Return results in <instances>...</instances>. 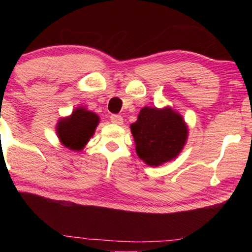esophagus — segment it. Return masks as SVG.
<instances>
[{
    "mask_svg": "<svg viewBox=\"0 0 252 252\" xmlns=\"http://www.w3.org/2000/svg\"><path fill=\"white\" fill-rule=\"evenodd\" d=\"M110 120H111V123L116 124V125H123L124 123V119L122 116H118V115H112L110 117Z\"/></svg>",
    "mask_w": 252,
    "mask_h": 252,
    "instance_id": "esophagus-1",
    "label": "esophagus"
}]
</instances>
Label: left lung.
Listing matches in <instances>:
<instances>
[{
    "instance_id": "1",
    "label": "left lung",
    "mask_w": 252,
    "mask_h": 252,
    "mask_svg": "<svg viewBox=\"0 0 252 252\" xmlns=\"http://www.w3.org/2000/svg\"><path fill=\"white\" fill-rule=\"evenodd\" d=\"M130 132L140 159L157 167L180 155L189 130L184 117L171 106H144L130 125Z\"/></svg>"
}]
</instances>
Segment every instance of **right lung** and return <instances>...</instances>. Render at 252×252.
I'll list each match as a JSON object with an SVG mask.
<instances>
[{"label": "right lung", "mask_w": 252, "mask_h": 252, "mask_svg": "<svg viewBox=\"0 0 252 252\" xmlns=\"http://www.w3.org/2000/svg\"><path fill=\"white\" fill-rule=\"evenodd\" d=\"M99 124V117L85 106L75 108L70 116L58 120L56 125L57 137L67 149L80 151L93 137Z\"/></svg>", "instance_id": "right-lung-1"}]
</instances>
